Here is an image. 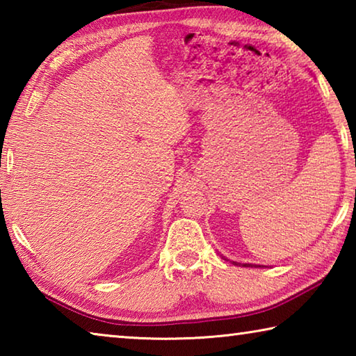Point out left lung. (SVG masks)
Masks as SVG:
<instances>
[{"instance_id":"left-lung-1","label":"left lung","mask_w":356,"mask_h":356,"mask_svg":"<svg viewBox=\"0 0 356 356\" xmlns=\"http://www.w3.org/2000/svg\"><path fill=\"white\" fill-rule=\"evenodd\" d=\"M237 264V262H236ZM240 265V264H238ZM243 267H250V264H243ZM251 267H252V265H251ZM254 267H256V265H254ZM259 267H261V265H259Z\"/></svg>"}]
</instances>
